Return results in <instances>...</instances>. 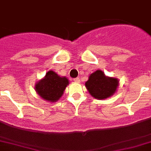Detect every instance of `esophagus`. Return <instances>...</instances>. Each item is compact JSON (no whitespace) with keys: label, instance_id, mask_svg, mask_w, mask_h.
I'll return each mask as SVG.
<instances>
[{"label":"esophagus","instance_id":"1","mask_svg":"<svg viewBox=\"0 0 151 151\" xmlns=\"http://www.w3.org/2000/svg\"><path fill=\"white\" fill-rule=\"evenodd\" d=\"M73 80H74V82H80V79H79V78H75Z\"/></svg>","mask_w":151,"mask_h":151}]
</instances>
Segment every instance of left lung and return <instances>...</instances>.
Here are the masks:
<instances>
[{"instance_id":"obj_1","label":"left lung","mask_w":151,"mask_h":151,"mask_svg":"<svg viewBox=\"0 0 151 151\" xmlns=\"http://www.w3.org/2000/svg\"><path fill=\"white\" fill-rule=\"evenodd\" d=\"M118 83V78L108 77L102 71L97 70L90 75L86 87L92 97L102 100L114 95Z\"/></svg>"}]
</instances>
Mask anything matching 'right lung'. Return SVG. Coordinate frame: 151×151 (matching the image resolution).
Returning <instances> with one entry per match:
<instances>
[{
    "label": "right lung",
    "mask_w": 151,
    "mask_h": 151,
    "mask_svg": "<svg viewBox=\"0 0 151 151\" xmlns=\"http://www.w3.org/2000/svg\"><path fill=\"white\" fill-rule=\"evenodd\" d=\"M69 80L65 77H60L55 72H47L45 77L35 85V90L42 99L55 102L63 95Z\"/></svg>",
    "instance_id": "add662e5"
}]
</instances>
